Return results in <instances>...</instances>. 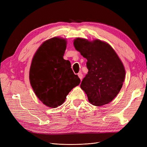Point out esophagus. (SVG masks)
<instances>
[{
    "label": "esophagus",
    "instance_id": "1",
    "mask_svg": "<svg viewBox=\"0 0 147 147\" xmlns=\"http://www.w3.org/2000/svg\"><path fill=\"white\" fill-rule=\"evenodd\" d=\"M78 77H79L80 78L81 80L83 78V74H82V72L78 73Z\"/></svg>",
    "mask_w": 147,
    "mask_h": 147
}]
</instances>
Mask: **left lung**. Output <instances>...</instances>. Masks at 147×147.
<instances>
[{
  "instance_id": "1",
  "label": "left lung",
  "mask_w": 147,
  "mask_h": 147,
  "mask_svg": "<svg viewBox=\"0 0 147 147\" xmlns=\"http://www.w3.org/2000/svg\"><path fill=\"white\" fill-rule=\"evenodd\" d=\"M74 47L86 58L88 72L80 87L89 102L96 106L107 104L119 93L125 78V69L117 54L110 45L95 40L90 42L77 38Z\"/></svg>"
}]
</instances>
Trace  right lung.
Here are the masks:
<instances>
[{
  "label": "right lung",
  "instance_id": "right-lung-1",
  "mask_svg": "<svg viewBox=\"0 0 147 147\" xmlns=\"http://www.w3.org/2000/svg\"><path fill=\"white\" fill-rule=\"evenodd\" d=\"M66 43L58 37L45 41L35 53L30 65L31 86L40 100L49 107L63 104L69 92L80 83L70 61L63 58Z\"/></svg>",
  "mask_w": 147,
  "mask_h": 147
}]
</instances>
